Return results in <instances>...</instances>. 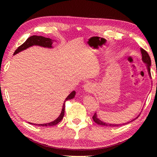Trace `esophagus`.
Here are the masks:
<instances>
[{
  "instance_id": "esophagus-1",
  "label": "esophagus",
  "mask_w": 157,
  "mask_h": 157,
  "mask_svg": "<svg viewBox=\"0 0 157 157\" xmlns=\"http://www.w3.org/2000/svg\"><path fill=\"white\" fill-rule=\"evenodd\" d=\"M84 89L85 92L91 93L94 90V84H92V83H87V84H84Z\"/></svg>"
}]
</instances>
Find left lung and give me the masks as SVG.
Masks as SVG:
<instances>
[{
	"mask_svg": "<svg viewBox=\"0 0 157 157\" xmlns=\"http://www.w3.org/2000/svg\"><path fill=\"white\" fill-rule=\"evenodd\" d=\"M140 51H141L142 56V61H143V62L145 63L146 64V67H147V69H148V71L149 76H150V78H151V58H150V56L148 55V52H146L145 50H144V49L141 48ZM138 117L139 116H138L137 117H136V119H137ZM92 119H93V120H94V121L97 123V124L101 125H103V126H118V125H121V124H109V123H106L103 122V121H101V120H100L98 118V116H97V115H96V113H94V115H93V117H92ZM134 120H132V121H134ZM130 122H131V121H130ZM126 123H125V124H126ZM123 125H125V123H124V124H123Z\"/></svg>",
	"mask_w": 157,
	"mask_h": 157,
	"instance_id": "obj_1",
	"label": "left lung"
}]
</instances>
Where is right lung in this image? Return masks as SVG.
Wrapping results in <instances>:
<instances>
[{
  "label": "right lung",
  "instance_id": "1",
  "mask_svg": "<svg viewBox=\"0 0 157 157\" xmlns=\"http://www.w3.org/2000/svg\"><path fill=\"white\" fill-rule=\"evenodd\" d=\"M53 41L52 39L51 38H45L43 37V36H30V37L28 38L26 41L23 43V44H21L20 46L17 48V49H16V51H15L14 54L13 55H15L16 54H17L18 52H21L23 50H25L26 48H28L30 46H32L34 45H38V46H42V47H46V48H52V44L53 43ZM75 92L73 91L71 92V94H69V95L67 97L65 100V102L63 103V109L61 114L59 116V117L55 119V121H53L51 123H44V124H35V123H29L30 124H33L34 125H38V126H53L55 125L56 124L61 121L63 118V116L65 115V102L68 100L72 99L75 97Z\"/></svg>",
  "mask_w": 157,
  "mask_h": 157
}]
</instances>
